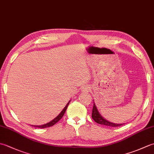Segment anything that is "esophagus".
<instances>
[{
    "label": "esophagus",
    "instance_id": "34e87169",
    "mask_svg": "<svg viewBox=\"0 0 154 154\" xmlns=\"http://www.w3.org/2000/svg\"><path fill=\"white\" fill-rule=\"evenodd\" d=\"M90 90V89H89V87H87V86H86V87H85L84 88H83V91H89Z\"/></svg>",
    "mask_w": 154,
    "mask_h": 154
}]
</instances>
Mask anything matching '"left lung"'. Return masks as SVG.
<instances>
[{"label":"left lung","instance_id":"obj_1","mask_svg":"<svg viewBox=\"0 0 154 154\" xmlns=\"http://www.w3.org/2000/svg\"><path fill=\"white\" fill-rule=\"evenodd\" d=\"M92 118L97 123L102 124V125L112 126V127H118V126H120L123 125V124H124L112 123V122H109V121L106 120V119H104V118L99 114L94 103L93 104V111H92Z\"/></svg>","mask_w":154,"mask_h":154}]
</instances>
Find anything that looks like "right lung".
Wrapping results in <instances>:
<instances>
[{
	"label": "right lung",
	"instance_id": "1",
	"mask_svg": "<svg viewBox=\"0 0 154 154\" xmlns=\"http://www.w3.org/2000/svg\"><path fill=\"white\" fill-rule=\"evenodd\" d=\"M69 102H70V101H69V103L66 104V106L64 107V109L62 110V111L60 112V114H59V115L57 117H55L54 120H52L51 121H50V122H48V123L45 124H44V125H41V126H33V125H32V126L39 128H48V127H50V126H54V124H56L58 122V121H60L61 119V118L63 117V114H65V111H66V110L67 109V106L69 105Z\"/></svg>",
	"mask_w": 154,
	"mask_h": 154
}]
</instances>
